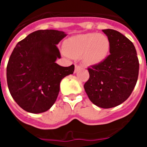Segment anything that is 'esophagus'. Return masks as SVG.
Masks as SVG:
<instances>
[{"label":"esophagus","instance_id":"34e87169","mask_svg":"<svg viewBox=\"0 0 147 147\" xmlns=\"http://www.w3.org/2000/svg\"><path fill=\"white\" fill-rule=\"evenodd\" d=\"M80 69H81V66H80V65H75L74 73H76V72H77V71H80Z\"/></svg>","mask_w":147,"mask_h":147}]
</instances>
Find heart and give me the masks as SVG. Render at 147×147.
I'll return each instance as SVG.
<instances>
[{
	"label": "heart",
	"instance_id": "b5f03b06",
	"mask_svg": "<svg viewBox=\"0 0 147 147\" xmlns=\"http://www.w3.org/2000/svg\"><path fill=\"white\" fill-rule=\"evenodd\" d=\"M110 48L108 37L105 34L88 33L80 34L67 40L64 51L67 56L80 58L86 65H93L102 62L107 57Z\"/></svg>",
	"mask_w": 147,
	"mask_h": 147
}]
</instances>
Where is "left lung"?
Returning a JSON list of instances; mask_svg holds the SVG:
<instances>
[{"label":"left lung","instance_id":"obj_1","mask_svg":"<svg viewBox=\"0 0 147 147\" xmlns=\"http://www.w3.org/2000/svg\"><path fill=\"white\" fill-rule=\"evenodd\" d=\"M102 32L110 40V54L102 62L88 67L90 78L84 88L91 102L107 109L129 98L137 82L139 62L129 39L113 29Z\"/></svg>","mask_w":147,"mask_h":147}]
</instances>
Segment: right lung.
<instances>
[{
	"label": "right lung",
	"instance_id": "right-lung-1",
	"mask_svg": "<svg viewBox=\"0 0 147 147\" xmlns=\"http://www.w3.org/2000/svg\"><path fill=\"white\" fill-rule=\"evenodd\" d=\"M57 30H38L16 45L6 67L10 94L22 109L32 113L47 111L56 102L61 80L73 74L74 65L56 63L57 45L66 37Z\"/></svg>",
	"mask_w": 147,
	"mask_h": 147
}]
</instances>
